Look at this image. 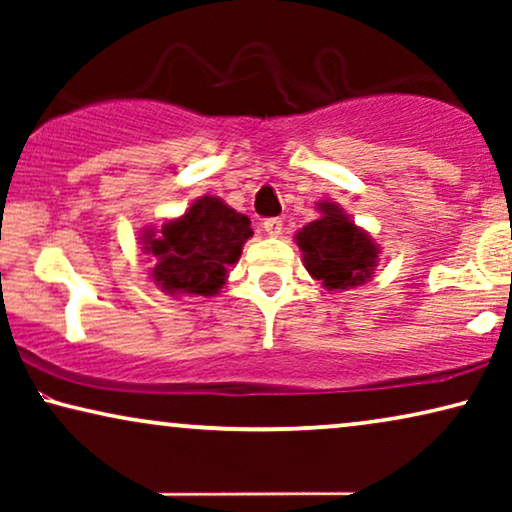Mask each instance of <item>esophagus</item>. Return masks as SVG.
<instances>
[{"instance_id": "obj_1", "label": "esophagus", "mask_w": 512, "mask_h": 512, "mask_svg": "<svg viewBox=\"0 0 512 512\" xmlns=\"http://www.w3.org/2000/svg\"><path fill=\"white\" fill-rule=\"evenodd\" d=\"M282 226H284L282 219H265V221H263V230H265V233H268L270 237H279V235H282Z\"/></svg>"}]
</instances>
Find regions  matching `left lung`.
I'll list each match as a JSON object with an SVG mask.
<instances>
[{
  "label": "left lung",
  "instance_id": "obj_1",
  "mask_svg": "<svg viewBox=\"0 0 512 512\" xmlns=\"http://www.w3.org/2000/svg\"><path fill=\"white\" fill-rule=\"evenodd\" d=\"M321 216L296 233L303 263L328 291L366 284L377 268L380 247L335 202H319Z\"/></svg>",
  "mask_w": 512,
  "mask_h": 512
}]
</instances>
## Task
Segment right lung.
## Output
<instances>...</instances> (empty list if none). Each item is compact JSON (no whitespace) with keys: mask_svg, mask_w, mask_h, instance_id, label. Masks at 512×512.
<instances>
[{"mask_svg":"<svg viewBox=\"0 0 512 512\" xmlns=\"http://www.w3.org/2000/svg\"><path fill=\"white\" fill-rule=\"evenodd\" d=\"M254 235L251 221L212 195H202L184 216L163 223L160 233L144 230V254L153 256V282L170 296H216L228 268L240 261Z\"/></svg>","mask_w":512,"mask_h":512,"instance_id":"obj_1","label":"right lung"}]
</instances>
